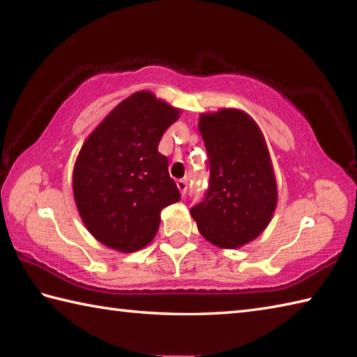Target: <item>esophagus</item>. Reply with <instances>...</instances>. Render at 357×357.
<instances>
[{"label":"esophagus","mask_w":357,"mask_h":357,"mask_svg":"<svg viewBox=\"0 0 357 357\" xmlns=\"http://www.w3.org/2000/svg\"><path fill=\"white\" fill-rule=\"evenodd\" d=\"M176 185H178V189L181 192V195L185 197V193H187V181L185 179H178L176 181Z\"/></svg>","instance_id":"esophagus-1"}]
</instances>
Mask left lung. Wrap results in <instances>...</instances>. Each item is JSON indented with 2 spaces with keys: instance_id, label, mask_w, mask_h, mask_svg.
<instances>
[{
  "instance_id": "8db88e82",
  "label": "left lung",
  "mask_w": 357,
  "mask_h": 357,
  "mask_svg": "<svg viewBox=\"0 0 357 357\" xmlns=\"http://www.w3.org/2000/svg\"><path fill=\"white\" fill-rule=\"evenodd\" d=\"M198 129L211 181L206 198L190 213L207 242L241 248L262 234L278 204L268 146L257 123L238 109L201 114Z\"/></svg>"
}]
</instances>
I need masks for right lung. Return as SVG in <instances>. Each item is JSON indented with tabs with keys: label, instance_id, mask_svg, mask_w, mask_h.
Listing matches in <instances>:
<instances>
[{
	"label": "right lung",
	"instance_id": "add662e5",
	"mask_svg": "<svg viewBox=\"0 0 357 357\" xmlns=\"http://www.w3.org/2000/svg\"><path fill=\"white\" fill-rule=\"evenodd\" d=\"M181 111L140 90L106 115L81 146L73 168V197L84 226L120 252L145 248L156 236L164 207L181 199L158 151Z\"/></svg>",
	"mask_w": 357,
	"mask_h": 357
}]
</instances>
